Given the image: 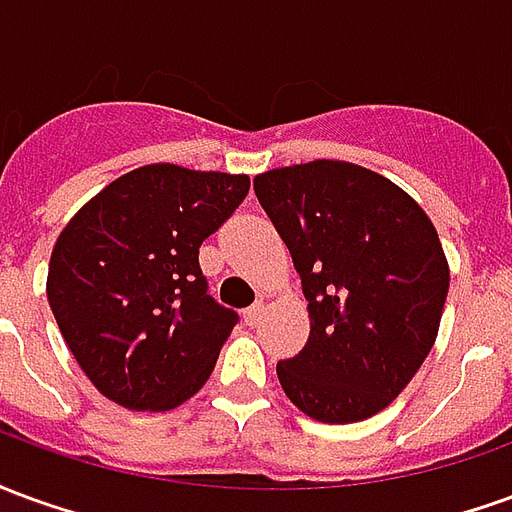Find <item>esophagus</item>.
<instances>
[{"instance_id":"1","label":"esophagus","mask_w":512,"mask_h":512,"mask_svg":"<svg viewBox=\"0 0 512 512\" xmlns=\"http://www.w3.org/2000/svg\"><path fill=\"white\" fill-rule=\"evenodd\" d=\"M263 315H266V304H263V301H257V304H252L249 310H244V321L249 323V326H257V323L263 321Z\"/></svg>"}]
</instances>
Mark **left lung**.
Masks as SVG:
<instances>
[{
  "label": "left lung",
  "mask_w": 512,
  "mask_h": 512,
  "mask_svg": "<svg viewBox=\"0 0 512 512\" xmlns=\"http://www.w3.org/2000/svg\"><path fill=\"white\" fill-rule=\"evenodd\" d=\"M255 194L301 277L310 340L277 365L307 417L384 411L430 354L450 266L428 213L373 169L318 158L268 169Z\"/></svg>",
  "instance_id": "1"
}]
</instances>
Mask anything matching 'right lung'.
<instances>
[{
	"instance_id": "add662e5",
	"label": "right lung",
	"mask_w": 512,
	"mask_h": 512,
	"mask_svg": "<svg viewBox=\"0 0 512 512\" xmlns=\"http://www.w3.org/2000/svg\"><path fill=\"white\" fill-rule=\"evenodd\" d=\"M246 191L249 175L147 164L65 224L46 296L84 376L117 406L169 411L213 373L238 315L208 296L200 244Z\"/></svg>"
}]
</instances>
